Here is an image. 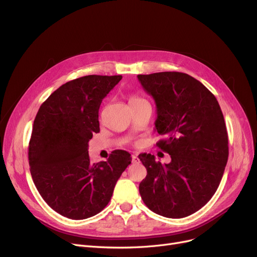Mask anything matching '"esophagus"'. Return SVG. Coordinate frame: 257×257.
Masks as SVG:
<instances>
[{
  "instance_id": "34e87169",
  "label": "esophagus",
  "mask_w": 257,
  "mask_h": 257,
  "mask_svg": "<svg viewBox=\"0 0 257 257\" xmlns=\"http://www.w3.org/2000/svg\"><path fill=\"white\" fill-rule=\"evenodd\" d=\"M139 157L137 156V155H132V163L133 164H137V163H139Z\"/></svg>"
}]
</instances>
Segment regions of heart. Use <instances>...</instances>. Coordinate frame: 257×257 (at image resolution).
<instances>
[{
  "label": "heart",
  "mask_w": 257,
  "mask_h": 257,
  "mask_svg": "<svg viewBox=\"0 0 257 257\" xmlns=\"http://www.w3.org/2000/svg\"><path fill=\"white\" fill-rule=\"evenodd\" d=\"M141 100H143V99L140 97H137V96H133L130 98V102H137V101H141Z\"/></svg>",
  "instance_id": "b5f03b06"
}]
</instances>
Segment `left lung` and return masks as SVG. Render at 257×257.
I'll list each match as a JSON object with an SVG mask.
<instances>
[{
    "mask_svg": "<svg viewBox=\"0 0 257 257\" xmlns=\"http://www.w3.org/2000/svg\"><path fill=\"white\" fill-rule=\"evenodd\" d=\"M157 107L156 143L171 155L161 165L154 155L139 158L147 169L140 183L144 203L171 219L187 217L203 207L218 190L228 160V134L221 107L200 81L179 72L138 75Z\"/></svg>",
    "mask_w": 257,
    "mask_h": 257,
    "instance_id": "left-lung-1",
    "label": "left lung"
}]
</instances>
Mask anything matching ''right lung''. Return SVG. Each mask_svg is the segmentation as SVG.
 Segmentation results:
<instances>
[{
  "label": "right lung",
  "instance_id": "right-lung-1",
  "mask_svg": "<svg viewBox=\"0 0 257 257\" xmlns=\"http://www.w3.org/2000/svg\"><path fill=\"white\" fill-rule=\"evenodd\" d=\"M121 79L88 75L69 81L39 107L29 142V166L38 193L52 208L72 220L93 217L109 203L131 155L114 150L91 164L88 142L100 131L102 100Z\"/></svg>",
  "mask_w": 257,
  "mask_h": 257
}]
</instances>
